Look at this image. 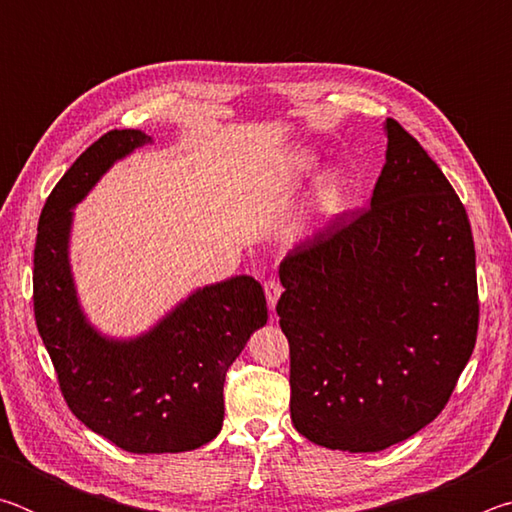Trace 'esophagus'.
Segmentation results:
<instances>
[{
    "label": "esophagus",
    "mask_w": 512,
    "mask_h": 512,
    "mask_svg": "<svg viewBox=\"0 0 512 512\" xmlns=\"http://www.w3.org/2000/svg\"><path fill=\"white\" fill-rule=\"evenodd\" d=\"M264 293H266V302H268V309L275 311L277 305V298L282 296V284L277 280H266L264 282Z\"/></svg>",
    "instance_id": "34e87169"
}]
</instances>
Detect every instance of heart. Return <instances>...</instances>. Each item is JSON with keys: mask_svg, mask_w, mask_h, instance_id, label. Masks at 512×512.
Instances as JSON below:
<instances>
[{"mask_svg": "<svg viewBox=\"0 0 512 512\" xmlns=\"http://www.w3.org/2000/svg\"><path fill=\"white\" fill-rule=\"evenodd\" d=\"M314 167V155L311 153H293L289 160V176L293 180H298L305 176V173ZM345 196V180L341 173L329 171L325 176H320V180L316 183L314 196H311V212L318 216H327L334 214L339 210V205Z\"/></svg>", "mask_w": 512, "mask_h": 512, "instance_id": "1", "label": "heart"}]
</instances>
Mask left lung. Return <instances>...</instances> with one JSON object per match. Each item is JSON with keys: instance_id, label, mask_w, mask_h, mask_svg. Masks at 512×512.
Returning a JSON list of instances; mask_svg holds the SVG:
<instances>
[{"instance_id": "1", "label": "left lung", "mask_w": 512, "mask_h": 512, "mask_svg": "<svg viewBox=\"0 0 512 512\" xmlns=\"http://www.w3.org/2000/svg\"><path fill=\"white\" fill-rule=\"evenodd\" d=\"M370 207L343 212L280 264L291 420L311 443L381 452L445 409L479 329L467 212L395 119Z\"/></svg>"}]
</instances>
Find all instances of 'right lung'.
<instances>
[{"label":"right lung","instance_id":"right-lung-1","mask_svg":"<svg viewBox=\"0 0 512 512\" xmlns=\"http://www.w3.org/2000/svg\"><path fill=\"white\" fill-rule=\"evenodd\" d=\"M151 137L110 131L79 155L42 207L33 311L60 391L76 418L133 454L189 452L223 424V381L268 320L264 289L237 275L196 289L135 339H110L85 318L69 266L74 207L117 160Z\"/></svg>","mask_w":512,"mask_h":512}]
</instances>
